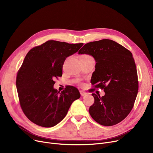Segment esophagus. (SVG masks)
Masks as SVG:
<instances>
[{
    "label": "esophagus",
    "instance_id": "34e87169",
    "mask_svg": "<svg viewBox=\"0 0 153 153\" xmlns=\"http://www.w3.org/2000/svg\"><path fill=\"white\" fill-rule=\"evenodd\" d=\"M80 94H81V96H85V95H87V93L83 91H80Z\"/></svg>",
    "mask_w": 153,
    "mask_h": 153
}]
</instances>
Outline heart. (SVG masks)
<instances>
[{
  "mask_svg": "<svg viewBox=\"0 0 153 153\" xmlns=\"http://www.w3.org/2000/svg\"><path fill=\"white\" fill-rule=\"evenodd\" d=\"M86 56H87V55H86Z\"/></svg>",
  "mask_w": 153,
  "mask_h": 153,
  "instance_id": "heart-1",
  "label": "heart"
}]
</instances>
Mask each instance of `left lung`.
<instances>
[{
  "label": "left lung",
  "instance_id": "left-lung-1",
  "mask_svg": "<svg viewBox=\"0 0 153 153\" xmlns=\"http://www.w3.org/2000/svg\"><path fill=\"white\" fill-rule=\"evenodd\" d=\"M78 54H89L94 58L95 69L91 82L105 93L102 97L92 94L95 101L89 110L91 116L106 126L122 122L132 110L138 91L132 53L113 40L103 39L85 44Z\"/></svg>",
  "mask_w": 153,
  "mask_h": 153
}]
</instances>
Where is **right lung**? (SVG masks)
<instances>
[{
  "label": "right lung",
  "instance_id": "right-lung-1",
  "mask_svg": "<svg viewBox=\"0 0 153 153\" xmlns=\"http://www.w3.org/2000/svg\"><path fill=\"white\" fill-rule=\"evenodd\" d=\"M83 45L49 40L28 51L18 72L16 86L21 108L31 122L53 127L62 121L72 103L81 97L75 87L67 86L59 92L53 85L54 79L62 76L66 58Z\"/></svg>",
  "mask_w": 153,
  "mask_h": 153
}]
</instances>
